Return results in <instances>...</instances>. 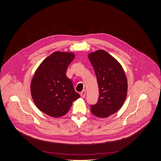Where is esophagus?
Here are the masks:
<instances>
[{
	"label": "esophagus",
	"instance_id": "34e87169",
	"mask_svg": "<svg viewBox=\"0 0 161 161\" xmlns=\"http://www.w3.org/2000/svg\"><path fill=\"white\" fill-rule=\"evenodd\" d=\"M80 95L82 97H85V95H86V91L85 90H83L82 91L80 92Z\"/></svg>",
	"mask_w": 161,
	"mask_h": 161
}]
</instances>
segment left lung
I'll use <instances>...</instances> for the list:
<instances>
[{
  "mask_svg": "<svg viewBox=\"0 0 161 161\" xmlns=\"http://www.w3.org/2000/svg\"><path fill=\"white\" fill-rule=\"evenodd\" d=\"M88 57L95 70L99 92L97 103L90 105L91 111L98 118H108L122 107L127 96V79L122 66L105 51L97 50Z\"/></svg>",
  "mask_w": 161,
  "mask_h": 161,
  "instance_id": "8db88e82",
  "label": "left lung"
}]
</instances>
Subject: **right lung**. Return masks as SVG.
<instances>
[{
    "label": "right lung",
    "instance_id": "1",
    "mask_svg": "<svg viewBox=\"0 0 161 161\" xmlns=\"http://www.w3.org/2000/svg\"><path fill=\"white\" fill-rule=\"evenodd\" d=\"M75 56L55 52L37 68L31 83V92L37 108L53 118L65 115L72 102L80 97L76 92L66 70Z\"/></svg>",
    "mask_w": 161,
    "mask_h": 161
}]
</instances>
